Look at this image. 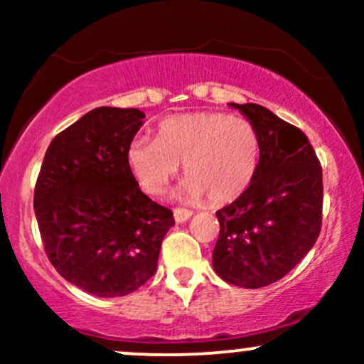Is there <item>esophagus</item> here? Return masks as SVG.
<instances>
[{"mask_svg":"<svg viewBox=\"0 0 364 364\" xmlns=\"http://www.w3.org/2000/svg\"><path fill=\"white\" fill-rule=\"evenodd\" d=\"M191 215L193 214H191V210H188V208H174V220H176V223H186Z\"/></svg>","mask_w":364,"mask_h":364,"instance_id":"34e87169","label":"esophagus"}]
</instances>
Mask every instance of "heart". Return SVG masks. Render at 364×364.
<instances>
[{
  "mask_svg": "<svg viewBox=\"0 0 364 364\" xmlns=\"http://www.w3.org/2000/svg\"><path fill=\"white\" fill-rule=\"evenodd\" d=\"M260 162V140L248 119L217 111L171 116L157 127L156 140H132L129 173L145 193L159 196L185 164L179 190L185 202L210 198L215 205L235 202L248 190Z\"/></svg>",
  "mask_w": 364,
  "mask_h": 364,
  "instance_id": "1",
  "label": "heart"
}]
</instances>
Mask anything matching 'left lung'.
<instances>
[{"label": "left lung", "instance_id": "1", "mask_svg": "<svg viewBox=\"0 0 364 364\" xmlns=\"http://www.w3.org/2000/svg\"><path fill=\"white\" fill-rule=\"evenodd\" d=\"M260 140L257 174L240 198L215 212L220 224L212 265L232 286L258 289L291 272L321 229V166L310 140L258 104H229Z\"/></svg>", "mask_w": 364, "mask_h": 364}]
</instances>
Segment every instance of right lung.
<instances>
[{
  "label": "right lung",
  "mask_w": 364,
  "mask_h": 364,
  "mask_svg": "<svg viewBox=\"0 0 364 364\" xmlns=\"http://www.w3.org/2000/svg\"><path fill=\"white\" fill-rule=\"evenodd\" d=\"M145 114L97 107L46 150L34 210L46 255L61 277L99 298L136 291L156 274L173 212L141 193L127 150Z\"/></svg>",
  "instance_id": "obj_1"
}]
</instances>
